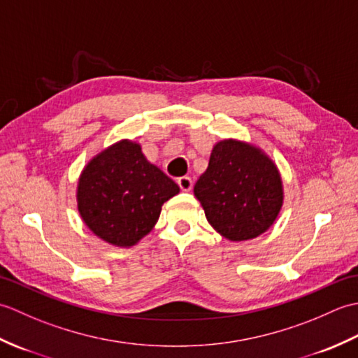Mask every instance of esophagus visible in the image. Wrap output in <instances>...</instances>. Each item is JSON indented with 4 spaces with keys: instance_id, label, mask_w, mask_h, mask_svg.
I'll return each mask as SVG.
<instances>
[{
    "instance_id": "obj_1",
    "label": "esophagus",
    "mask_w": 358,
    "mask_h": 358,
    "mask_svg": "<svg viewBox=\"0 0 358 358\" xmlns=\"http://www.w3.org/2000/svg\"><path fill=\"white\" fill-rule=\"evenodd\" d=\"M177 183H178V186H180V189L181 191H185V192H189L192 189V180L189 178V177H180L178 180H177Z\"/></svg>"
}]
</instances>
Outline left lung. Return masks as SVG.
Instances as JSON below:
<instances>
[{
  "mask_svg": "<svg viewBox=\"0 0 358 358\" xmlns=\"http://www.w3.org/2000/svg\"><path fill=\"white\" fill-rule=\"evenodd\" d=\"M194 194L209 224L231 241L262 235L283 206V183L275 163L262 149L232 138L212 149Z\"/></svg>",
  "mask_w": 358,
  "mask_h": 358,
  "instance_id": "8db88e82",
  "label": "left lung"
}]
</instances>
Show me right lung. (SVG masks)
I'll return each mask as SVG.
<instances>
[{"mask_svg": "<svg viewBox=\"0 0 358 358\" xmlns=\"http://www.w3.org/2000/svg\"><path fill=\"white\" fill-rule=\"evenodd\" d=\"M178 192V185L148 162L138 143L121 140L83 169L78 212L96 237L131 248L152 231L163 204Z\"/></svg>", "mask_w": 358, "mask_h": 358, "instance_id": "right-lung-1", "label": "right lung"}]
</instances>
